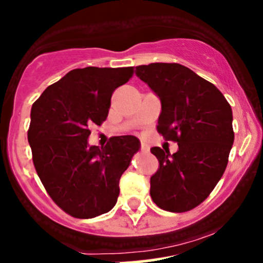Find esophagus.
I'll use <instances>...</instances> for the list:
<instances>
[{
	"mask_svg": "<svg viewBox=\"0 0 263 263\" xmlns=\"http://www.w3.org/2000/svg\"><path fill=\"white\" fill-rule=\"evenodd\" d=\"M141 150L144 153H147L150 150V146L147 144H145V142H142V144H141Z\"/></svg>",
	"mask_w": 263,
	"mask_h": 263,
	"instance_id": "obj_1",
	"label": "esophagus"
}]
</instances>
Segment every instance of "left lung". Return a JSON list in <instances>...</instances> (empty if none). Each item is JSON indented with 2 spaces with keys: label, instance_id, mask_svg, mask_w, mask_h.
Masks as SVG:
<instances>
[{
  "label": "left lung",
  "instance_id": "left-lung-1",
  "mask_svg": "<svg viewBox=\"0 0 263 263\" xmlns=\"http://www.w3.org/2000/svg\"><path fill=\"white\" fill-rule=\"evenodd\" d=\"M136 76L159 98L158 132L178 150L152 147L159 170L150 178L153 202L186 212L207 199L222 177L234 144L233 110L221 91L181 64L136 67Z\"/></svg>",
  "mask_w": 263,
  "mask_h": 263
}]
</instances>
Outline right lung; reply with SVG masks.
Returning <instances> with one entry per match:
<instances>
[{
    "label": "right lung",
    "instance_id": "obj_1",
    "mask_svg": "<svg viewBox=\"0 0 263 263\" xmlns=\"http://www.w3.org/2000/svg\"><path fill=\"white\" fill-rule=\"evenodd\" d=\"M134 68L73 69L48 86L30 110L28 141L38 177L63 211L77 218L109 212L121 176L140 150V140L111 137L105 147L88 145L92 124L106 119L114 90Z\"/></svg>",
    "mask_w": 263,
    "mask_h": 263
}]
</instances>
